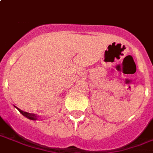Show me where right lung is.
<instances>
[{"label": "right lung", "mask_w": 153, "mask_h": 153, "mask_svg": "<svg viewBox=\"0 0 153 153\" xmlns=\"http://www.w3.org/2000/svg\"><path fill=\"white\" fill-rule=\"evenodd\" d=\"M15 108L19 110L21 114L24 116V117H26L27 118H28V119H30V120H34V121H36V120L38 119V116L36 115V114H30V113H27V112H24V111H22V110H21L20 108H17V107H15Z\"/></svg>", "instance_id": "add662e5"}]
</instances>
